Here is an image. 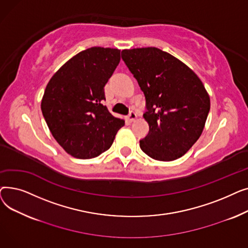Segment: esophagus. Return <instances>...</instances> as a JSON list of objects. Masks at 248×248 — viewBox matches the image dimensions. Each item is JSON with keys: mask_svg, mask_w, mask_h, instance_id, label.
I'll return each mask as SVG.
<instances>
[{"mask_svg": "<svg viewBox=\"0 0 248 248\" xmlns=\"http://www.w3.org/2000/svg\"><path fill=\"white\" fill-rule=\"evenodd\" d=\"M136 119H137V114H136V112H134V111H129V113H128V115H127V120L132 123V122H134Z\"/></svg>", "mask_w": 248, "mask_h": 248, "instance_id": "esophagus-1", "label": "esophagus"}]
</instances>
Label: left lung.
Here are the masks:
<instances>
[{"label":"left lung","mask_w":248,"mask_h":248,"mask_svg":"<svg viewBox=\"0 0 248 248\" xmlns=\"http://www.w3.org/2000/svg\"><path fill=\"white\" fill-rule=\"evenodd\" d=\"M122 59L146 98L150 129L140 140L141 151L157 161L184 155L200 138L210 98L186 64L155 47L122 51Z\"/></svg>","instance_id":"left-lung-1"}]
</instances>
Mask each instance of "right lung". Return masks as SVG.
Wrapping results in <instances>:
<instances>
[{
    "instance_id": "obj_1",
    "label": "right lung",
    "mask_w": 248,
    "mask_h": 248,
    "mask_svg": "<svg viewBox=\"0 0 248 248\" xmlns=\"http://www.w3.org/2000/svg\"><path fill=\"white\" fill-rule=\"evenodd\" d=\"M121 60V50L91 47L69 59L48 82L41 109L52 136L77 159L108 151L124 122L103 106L104 85Z\"/></svg>"
}]
</instances>
